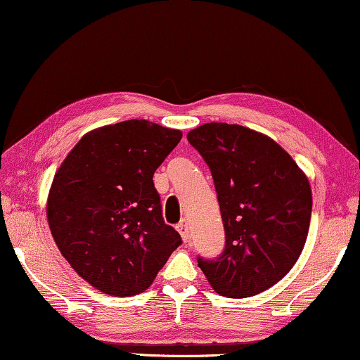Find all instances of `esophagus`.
Here are the masks:
<instances>
[{"mask_svg": "<svg viewBox=\"0 0 360 360\" xmlns=\"http://www.w3.org/2000/svg\"><path fill=\"white\" fill-rule=\"evenodd\" d=\"M176 229H178V231H179L182 240H184V243H187V240H189V238H191V234H189V224H187L186 219H182L181 223H178V226H176Z\"/></svg>", "mask_w": 360, "mask_h": 360, "instance_id": "1", "label": "esophagus"}]
</instances>
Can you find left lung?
Segmentation results:
<instances>
[{"mask_svg":"<svg viewBox=\"0 0 360 360\" xmlns=\"http://www.w3.org/2000/svg\"><path fill=\"white\" fill-rule=\"evenodd\" d=\"M187 141L212 171L226 234L223 254L198 257V266L221 296H255L280 281L304 249L312 214L307 176L273 139L249 127L208 122Z\"/></svg>","mask_w":360,"mask_h":360,"instance_id":"obj_1","label":"left lung"}]
</instances>
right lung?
Instances as JSON below:
<instances>
[{
    "label": "right lung",
    "mask_w": 360,
    "mask_h": 360,
    "mask_svg": "<svg viewBox=\"0 0 360 360\" xmlns=\"http://www.w3.org/2000/svg\"><path fill=\"white\" fill-rule=\"evenodd\" d=\"M182 137L147 120L94 129L58 168L46 218L58 249L95 289L146 291L181 236L165 223L153 173Z\"/></svg>",
    "instance_id": "1"
}]
</instances>
